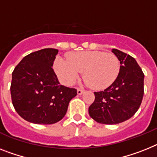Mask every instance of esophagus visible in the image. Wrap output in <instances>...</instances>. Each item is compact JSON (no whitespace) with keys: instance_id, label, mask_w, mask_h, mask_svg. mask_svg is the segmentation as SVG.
Here are the masks:
<instances>
[{"instance_id":"esophagus-1","label":"esophagus","mask_w":157,"mask_h":157,"mask_svg":"<svg viewBox=\"0 0 157 157\" xmlns=\"http://www.w3.org/2000/svg\"><path fill=\"white\" fill-rule=\"evenodd\" d=\"M84 92H85V90H83V89H77V94L78 95L83 94V93H84Z\"/></svg>"}]
</instances>
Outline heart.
<instances>
[{
    "label": "heart",
    "instance_id": "1",
    "mask_svg": "<svg viewBox=\"0 0 157 157\" xmlns=\"http://www.w3.org/2000/svg\"><path fill=\"white\" fill-rule=\"evenodd\" d=\"M57 57L54 62L56 74L64 84L72 85L84 71V80L92 89H105L117 80L120 73L119 59L112 52L82 51Z\"/></svg>",
    "mask_w": 157,
    "mask_h": 157
}]
</instances>
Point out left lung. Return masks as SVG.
<instances>
[{
  "mask_svg": "<svg viewBox=\"0 0 157 157\" xmlns=\"http://www.w3.org/2000/svg\"><path fill=\"white\" fill-rule=\"evenodd\" d=\"M119 59L121 69L113 85L101 92H95V101L89 113L98 123L116 124L130 119L140 106L144 96V75L135 59L113 48Z\"/></svg>",
  "mask_w": 157,
  "mask_h": 157,
  "instance_id": "obj_1",
  "label": "left lung"
}]
</instances>
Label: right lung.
<instances>
[{"label":"right lung","mask_w":157,"mask_h":157,"mask_svg":"<svg viewBox=\"0 0 157 157\" xmlns=\"http://www.w3.org/2000/svg\"><path fill=\"white\" fill-rule=\"evenodd\" d=\"M58 50L44 48L25 56L15 67L10 87L12 102L25 121L52 124L66 114L76 89L60 85L52 65Z\"/></svg>","instance_id":"obj_1"}]
</instances>
